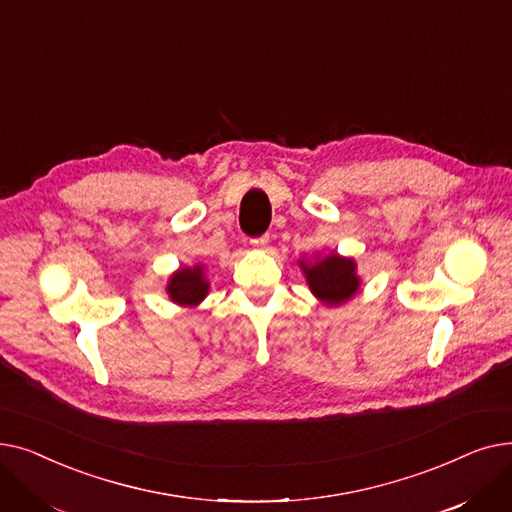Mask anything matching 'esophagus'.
Returning <instances> with one entry per match:
<instances>
[{"instance_id": "esophagus-1", "label": "esophagus", "mask_w": 512, "mask_h": 512, "mask_svg": "<svg viewBox=\"0 0 512 512\" xmlns=\"http://www.w3.org/2000/svg\"><path fill=\"white\" fill-rule=\"evenodd\" d=\"M267 242H270V236L263 234V236L253 238V240H251V245H253L255 249H265V247H267Z\"/></svg>"}]
</instances>
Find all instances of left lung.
Listing matches in <instances>:
<instances>
[{
    "instance_id": "1",
    "label": "left lung",
    "mask_w": 512,
    "mask_h": 512,
    "mask_svg": "<svg viewBox=\"0 0 512 512\" xmlns=\"http://www.w3.org/2000/svg\"><path fill=\"white\" fill-rule=\"evenodd\" d=\"M301 270L315 297L330 307H338L355 297L361 286L357 263L348 257L330 253L311 261H301Z\"/></svg>"
}]
</instances>
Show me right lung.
Segmentation results:
<instances>
[{"label": "right lung", "instance_id": "right-lung-1", "mask_svg": "<svg viewBox=\"0 0 512 512\" xmlns=\"http://www.w3.org/2000/svg\"><path fill=\"white\" fill-rule=\"evenodd\" d=\"M166 290L174 303L182 307H195L207 297L209 282L205 280L201 265L182 267V270L170 276Z\"/></svg>", "mask_w": 512, "mask_h": 512}]
</instances>
